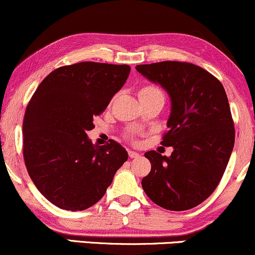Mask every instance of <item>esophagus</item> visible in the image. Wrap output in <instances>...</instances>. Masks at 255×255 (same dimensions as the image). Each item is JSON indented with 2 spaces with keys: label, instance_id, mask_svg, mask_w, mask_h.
<instances>
[{
  "label": "esophagus",
  "instance_id": "obj_1",
  "mask_svg": "<svg viewBox=\"0 0 255 255\" xmlns=\"http://www.w3.org/2000/svg\"><path fill=\"white\" fill-rule=\"evenodd\" d=\"M128 156H129V158H139L140 154L137 153V152H134V151H128Z\"/></svg>",
  "mask_w": 255,
  "mask_h": 255
}]
</instances>
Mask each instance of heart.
I'll use <instances>...</instances> for the list:
<instances>
[{"mask_svg": "<svg viewBox=\"0 0 255 255\" xmlns=\"http://www.w3.org/2000/svg\"><path fill=\"white\" fill-rule=\"evenodd\" d=\"M152 96H163L162 91L159 90V87H157L156 85H145L141 89L139 90V98H145V97H152ZM128 137L131 140L135 139V136L133 134H128Z\"/></svg>", "mask_w": 255, "mask_h": 255, "instance_id": "heart-1", "label": "heart"}]
</instances>
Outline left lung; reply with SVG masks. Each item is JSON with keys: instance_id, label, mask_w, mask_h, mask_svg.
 <instances>
[{"instance_id": "8db88e82", "label": "left lung", "mask_w": 255, "mask_h": 255, "mask_svg": "<svg viewBox=\"0 0 255 255\" xmlns=\"http://www.w3.org/2000/svg\"><path fill=\"white\" fill-rule=\"evenodd\" d=\"M136 71L171 98L169 130L160 144L174 151L170 157L146 152L151 171L142 188L163 209H193L217 188L233 152L235 128L227 93L211 73L189 62L139 64Z\"/></svg>"}]
</instances>
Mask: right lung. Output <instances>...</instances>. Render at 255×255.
Masks as SVG:
<instances>
[{"label": "right lung", "instance_id": "add662e5", "mask_svg": "<svg viewBox=\"0 0 255 255\" xmlns=\"http://www.w3.org/2000/svg\"><path fill=\"white\" fill-rule=\"evenodd\" d=\"M128 64L79 62L52 71L28 102L22 124V153L42 194L67 211L98 203L127 151L109 140L96 146L86 131L124 86Z\"/></svg>", "mask_w": 255, "mask_h": 255}]
</instances>
